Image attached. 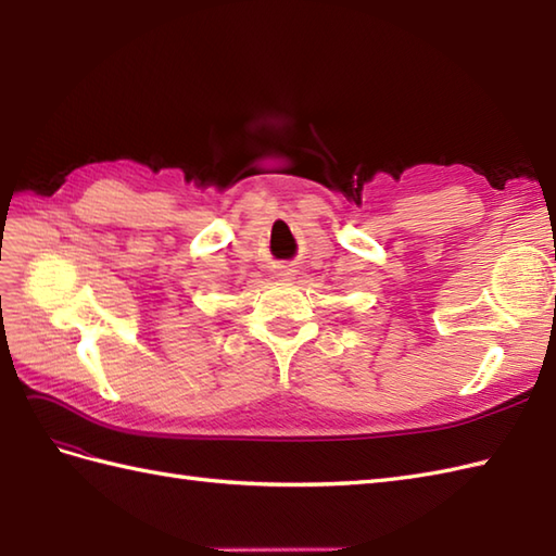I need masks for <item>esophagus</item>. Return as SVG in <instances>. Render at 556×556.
I'll return each instance as SVG.
<instances>
[{"mask_svg":"<svg viewBox=\"0 0 556 556\" xmlns=\"http://www.w3.org/2000/svg\"><path fill=\"white\" fill-rule=\"evenodd\" d=\"M277 277H279L281 281H289V279L293 277V267H291V265H279V267H277Z\"/></svg>","mask_w":556,"mask_h":556,"instance_id":"obj_1","label":"esophagus"}]
</instances>
